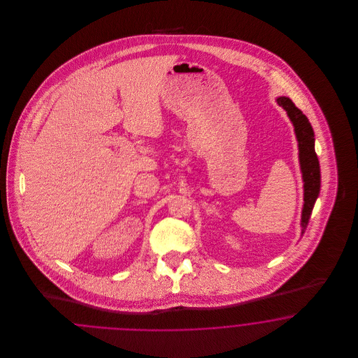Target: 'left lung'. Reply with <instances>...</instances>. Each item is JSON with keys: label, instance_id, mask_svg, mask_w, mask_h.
I'll return each mask as SVG.
<instances>
[{"label": "left lung", "instance_id": "8db88e82", "mask_svg": "<svg viewBox=\"0 0 358 358\" xmlns=\"http://www.w3.org/2000/svg\"><path fill=\"white\" fill-rule=\"evenodd\" d=\"M282 106L295 127V134L299 143V162L305 181V204L302 210V235L306 231L315 200L321 189L320 161L314 149V131L306 115L292 103L291 99L282 96L276 99Z\"/></svg>", "mask_w": 358, "mask_h": 358}]
</instances>
